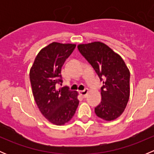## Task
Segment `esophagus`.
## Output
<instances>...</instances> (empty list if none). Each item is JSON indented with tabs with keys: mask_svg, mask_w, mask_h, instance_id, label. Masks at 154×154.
Here are the masks:
<instances>
[{
	"mask_svg": "<svg viewBox=\"0 0 154 154\" xmlns=\"http://www.w3.org/2000/svg\"><path fill=\"white\" fill-rule=\"evenodd\" d=\"M88 88H85V89L82 90V91H80V94H81L82 97H86V95H87V94H88Z\"/></svg>",
	"mask_w": 154,
	"mask_h": 154,
	"instance_id": "esophagus-1",
	"label": "esophagus"
}]
</instances>
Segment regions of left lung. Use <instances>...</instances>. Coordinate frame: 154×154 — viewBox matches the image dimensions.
Returning a JSON list of instances; mask_svg holds the SVG:
<instances>
[{
	"instance_id": "left-lung-1",
	"label": "left lung",
	"mask_w": 154,
	"mask_h": 154,
	"mask_svg": "<svg viewBox=\"0 0 154 154\" xmlns=\"http://www.w3.org/2000/svg\"><path fill=\"white\" fill-rule=\"evenodd\" d=\"M78 50L103 83L101 101L94 108L97 117L116 119L125 111L130 97V71L123 59L100 42L79 45Z\"/></svg>"
}]
</instances>
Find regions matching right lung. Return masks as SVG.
<instances>
[{"instance_id":"add662e5","label":"right lung","mask_w":154,"mask_h":154,"mask_svg":"<svg viewBox=\"0 0 154 154\" xmlns=\"http://www.w3.org/2000/svg\"><path fill=\"white\" fill-rule=\"evenodd\" d=\"M75 45L53 42L42 49L29 71L32 94L42 114L51 123L63 125L69 122L79 104L77 93L63 83L61 70Z\"/></svg>"}]
</instances>
